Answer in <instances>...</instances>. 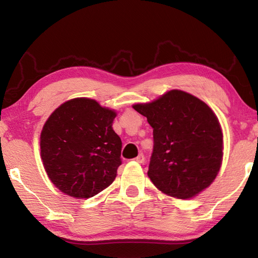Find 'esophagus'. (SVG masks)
<instances>
[{"label":"esophagus","mask_w":258,"mask_h":258,"mask_svg":"<svg viewBox=\"0 0 258 258\" xmlns=\"http://www.w3.org/2000/svg\"><path fill=\"white\" fill-rule=\"evenodd\" d=\"M145 159H146V158H145V155L140 154L134 160L138 161V163H140V164H142V163H145Z\"/></svg>","instance_id":"1"}]
</instances>
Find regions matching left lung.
Segmentation results:
<instances>
[{"mask_svg": "<svg viewBox=\"0 0 258 258\" xmlns=\"http://www.w3.org/2000/svg\"><path fill=\"white\" fill-rule=\"evenodd\" d=\"M133 108L147 117L154 134L148 176L164 194L195 197L215 180L223 157V134L206 103L186 92L169 91Z\"/></svg>", "mask_w": 258, "mask_h": 258, "instance_id": "8db88e82", "label": "left lung"}]
</instances>
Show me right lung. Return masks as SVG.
Masks as SVG:
<instances>
[{"instance_id": "right-lung-1", "label": "right lung", "mask_w": 258, "mask_h": 258, "mask_svg": "<svg viewBox=\"0 0 258 258\" xmlns=\"http://www.w3.org/2000/svg\"><path fill=\"white\" fill-rule=\"evenodd\" d=\"M115 117L95 100L78 98L61 104L46 120L41 157L50 180L63 194L90 198L115 180L121 165Z\"/></svg>"}]
</instances>
